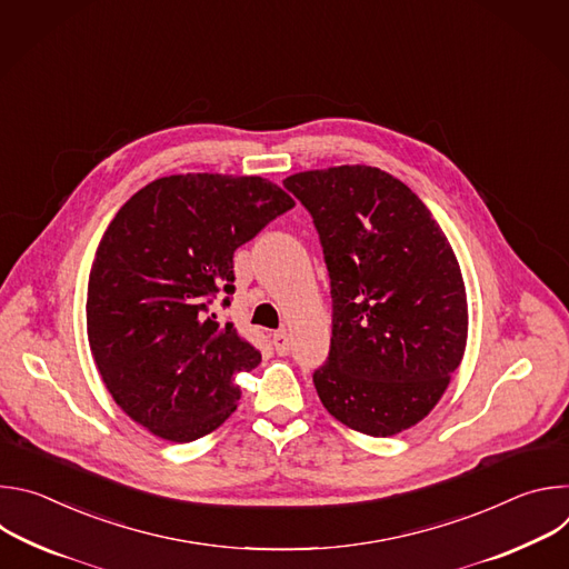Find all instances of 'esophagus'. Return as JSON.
<instances>
[{
  "label": "esophagus",
  "instance_id": "34e87169",
  "mask_svg": "<svg viewBox=\"0 0 569 569\" xmlns=\"http://www.w3.org/2000/svg\"><path fill=\"white\" fill-rule=\"evenodd\" d=\"M272 345H274L277 353L288 356V351H290V338H288L286 331H277V333L272 336Z\"/></svg>",
  "mask_w": 569,
  "mask_h": 569
}]
</instances>
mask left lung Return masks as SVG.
<instances>
[{"instance_id": "obj_1", "label": "left lung", "mask_w": 569, "mask_h": 569, "mask_svg": "<svg viewBox=\"0 0 569 569\" xmlns=\"http://www.w3.org/2000/svg\"><path fill=\"white\" fill-rule=\"evenodd\" d=\"M283 187L312 216L331 279V351L312 373L323 408L369 437L412 428L466 349V288L446 233L373 167L306 171Z\"/></svg>"}]
</instances>
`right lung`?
Instances as JSON below:
<instances>
[{
	"mask_svg": "<svg viewBox=\"0 0 569 569\" xmlns=\"http://www.w3.org/2000/svg\"><path fill=\"white\" fill-rule=\"evenodd\" d=\"M295 207L257 178L187 173L137 191L106 229L88 283V338L119 408L152 435L187 443L229 419L238 371L261 351L220 323L233 252Z\"/></svg>",
	"mask_w": 569,
	"mask_h": 569,
	"instance_id": "1",
	"label": "right lung"
}]
</instances>
